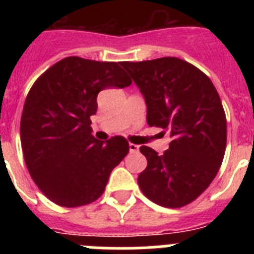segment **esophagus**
<instances>
[{
  "label": "esophagus",
  "instance_id": "1",
  "mask_svg": "<svg viewBox=\"0 0 254 254\" xmlns=\"http://www.w3.org/2000/svg\"><path fill=\"white\" fill-rule=\"evenodd\" d=\"M138 150H140V146H138V145L129 142V152H138Z\"/></svg>",
  "mask_w": 254,
  "mask_h": 254
}]
</instances>
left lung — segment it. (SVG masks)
Returning a JSON list of instances; mask_svg holds the SVG:
<instances>
[{
  "mask_svg": "<svg viewBox=\"0 0 254 254\" xmlns=\"http://www.w3.org/2000/svg\"><path fill=\"white\" fill-rule=\"evenodd\" d=\"M147 105V125L169 131L163 155L149 146L137 182L142 193L163 207H183L203 193L223 163L226 117L207 75L185 60L163 57L122 62Z\"/></svg>",
  "mask_w": 254,
  "mask_h": 254,
  "instance_id": "8db88e82",
  "label": "left lung"
}]
</instances>
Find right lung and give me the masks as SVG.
Wrapping results in <instances>:
<instances>
[{
    "mask_svg": "<svg viewBox=\"0 0 254 254\" xmlns=\"http://www.w3.org/2000/svg\"><path fill=\"white\" fill-rule=\"evenodd\" d=\"M121 66L66 57L29 90L20 121L24 160L35 185L56 205L78 207L96 201L112 170L128 154L125 137L98 141L90 126L99 91L132 84Z\"/></svg>",
    "mask_w": 254,
    "mask_h": 254,
    "instance_id": "1",
    "label": "right lung"
}]
</instances>
